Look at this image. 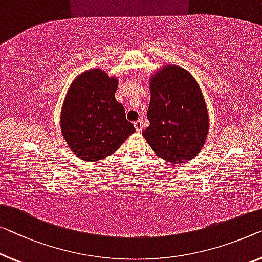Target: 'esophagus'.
Listing matches in <instances>:
<instances>
[{"mask_svg":"<svg viewBox=\"0 0 262 262\" xmlns=\"http://www.w3.org/2000/svg\"><path fill=\"white\" fill-rule=\"evenodd\" d=\"M134 127L136 132H141L142 130V121L141 120H138L136 122H134Z\"/></svg>","mask_w":262,"mask_h":262,"instance_id":"1","label":"esophagus"}]
</instances>
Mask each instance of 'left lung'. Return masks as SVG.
Returning <instances> with one entry per match:
<instances>
[{"mask_svg": "<svg viewBox=\"0 0 262 262\" xmlns=\"http://www.w3.org/2000/svg\"><path fill=\"white\" fill-rule=\"evenodd\" d=\"M149 127L142 135L156 155L183 163L199 154L208 134V114L194 77L183 68L167 66L150 80Z\"/></svg>", "mask_w": 262, "mask_h": 262, "instance_id": "obj_1", "label": "left lung"}]
</instances>
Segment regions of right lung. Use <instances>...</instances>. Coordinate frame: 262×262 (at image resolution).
<instances>
[{"label": "right lung", "mask_w": 262, "mask_h": 262, "mask_svg": "<svg viewBox=\"0 0 262 262\" xmlns=\"http://www.w3.org/2000/svg\"><path fill=\"white\" fill-rule=\"evenodd\" d=\"M118 81L101 69L82 73L70 85L61 113V129L74 154L99 161L119 149L135 132L115 100Z\"/></svg>", "instance_id": "right-lung-1"}]
</instances>
